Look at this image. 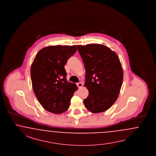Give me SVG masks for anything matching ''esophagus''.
<instances>
[{
    "label": "esophagus",
    "instance_id": "obj_1",
    "mask_svg": "<svg viewBox=\"0 0 156 156\" xmlns=\"http://www.w3.org/2000/svg\"><path fill=\"white\" fill-rule=\"evenodd\" d=\"M77 86L78 87V88H81L83 87V84L81 83H77Z\"/></svg>",
    "mask_w": 156,
    "mask_h": 156
}]
</instances>
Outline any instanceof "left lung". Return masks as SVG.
Listing matches in <instances>:
<instances>
[{"instance_id": "left-lung-1", "label": "left lung", "mask_w": 156, "mask_h": 156, "mask_svg": "<svg viewBox=\"0 0 156 156\" xmlns=\"http://www.w3.org/2000/svg\"><path fill=\"white\" fill-rule=\"evenodd\" d=\"M86 68L84 86L88 96L84 100L88 110L104 112L116 101L123 82V73L115 52L101 44L77 45Z\"/></svg>"}]
</instances>
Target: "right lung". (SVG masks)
<instances>
[{
	"instance_id": "right-lung-1",
	"label": "right lung",
	"mask_w": 156,
	"mask_h": 156,
	"mask_svg": "<svg viewBox=\"0 0 156 156\" xmlns=\"http://www.w3.org/2000/svg\"><path fill=\"white\" fill-rule=\"evenodd\" d=\"M76 45L49 46L40 50L31 66V79L35 96L46 110L66 112L77 87L66 80L64 66L75 53Z\"/></svg>"
}]
</instances>
